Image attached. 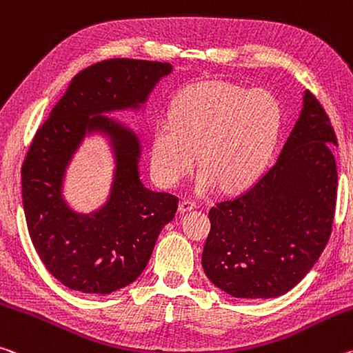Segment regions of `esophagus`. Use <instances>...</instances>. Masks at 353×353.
I'll use <instances>...</instances> for the list:
<instances>
[{"instance_id": "obj_1", "label": "esophagus", "mask_w": 353, "mask_h": 353, "mask_svg": "<svg viewBox=\"0 0 353 353\" xmlns=\"http://www.w3.org/2000/svg\"><path fill=\"white\" fill-rule=\"evenodd\" d=\"M196 207H198V204L194 203L193 199L183 198V199L181 201V204H179V210H181V212H190V210L196 209Z\"/></svg>"}]
</instances>
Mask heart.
<instances>
[{
  "label": "heart",
  "instance_id": "heart-1",
  "mask_svg": "<svg viewBox=\"0 0 353 353\" xmlns=\"http://www.w3.org/2000/svg\"><path fill=\"white\" fill-rule=\"evenodd\" d=\"M281 127V106L267 91L228 81L187 86L152 137V170L166 187L185 179L199 161L198 188L248 185L264 170Z\"/></svg>",
  "mask_w": 353,
  "mask_h": 353
}]
</instances>
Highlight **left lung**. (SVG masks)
<instances>
[{"label":"left lung","mask_w":353,"mask_h":353,"mask_svg":"<svg viewBox=\"0 0 353 353\" xmlns=\"http://www.w3.org/2000/svg\"><path fill=\"white\" fill-rule=\"evenodd\" d=\"M336 135L305 92L281 154L250 188L209 210L203 268L236 299H273L305 278L328 243L336 207Z\"/></svg>","instance_id":"obj_1"}]
</instances>
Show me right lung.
I'll use <instances>...</instances> for the list:
<instances>
[{
	"label": "right lung",
	"mask_w": 353,
	"mask_h": 353,
	"mask_svg": "<svg viewBox=\"0 0 353 353\" xmlns=\"http://www.w3.org/2000/svg\"><path fill=\"white\" fill-rule=\"evenodd\" d=\"M170 63L130 58L100 61L72 78L48 119L37 128L21 165V198L28 232L47 270L64 286L111 294L141 275L159 234L177 210L179 198L150 192L139 181L137 137L100 116L138 106ZM86 130L114 139L118 168L114 192L91 217L72 212L60 198L65 165Z\"/></svg>",
	"instance_id": "add662e5"
}]
</instances>
